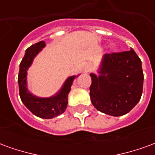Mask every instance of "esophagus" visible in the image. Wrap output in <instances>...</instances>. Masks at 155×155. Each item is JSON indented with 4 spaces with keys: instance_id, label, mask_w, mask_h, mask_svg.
Segmentation results:
<instances>
[{
    "instance_id": "34e87169",
    "label": "esophagus",
    "mask_w": 155,
    "mask_h": 155,
    "mask_svg": "<svg viewBox=\"0 0 155 155\" xmlns=\"http://www.w3.org/2000/svg\"><path fill=\"white\" fill-rule=\"evenodd\" d=\"M92 68H93L92 64H87L86 65H85V66H84V72H85V73H88V72H90V71L92 70Z\"/></svg>"
}]
</instances>
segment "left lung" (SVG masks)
I'll return each mask as SVG.
<instances>
[{
  "mask_svg": "<svg viewBox=\"0 0 155 155\" xmlns=\"http://www.w3.org/2000/svg\"><path fill=\"white\" fill-rule=\"evenodd\" d=\"M97 73L90 74V95L96 110L111 116H122L140 101L143 74L141 61L134 50L105 54Z\"/></svg>",
  "mask_w": 155,
  "mask_h": 155,
  "instance_id": "left-lung-1",
  "label": "left lung"
}]
</instances>
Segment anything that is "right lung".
I'll use <instances>...</instances> for the list:
<instances>
[{
    "label": "right lung",
    "mask_w": 155,
    "mask_h": 155,
    "mask_svg": "<svg viewBox=\"0 0 155 155\" xmlns=\"http://www.w3.org/2000/svg\"><path fill=\"white\" fill-rule=\"evenodd\" d=\"M45 46V41H40L25 51V55L20 64L18 84L20 97L22 103L35 116L42 119H53L63 114L68 104V94L70 93L73 81L78 75L68 77L61 86V90L50 97H39L33 94L27 87V71L33 63L37 54Z\"/></svg>",
    "instance_id": "1"
}]
</instances>
